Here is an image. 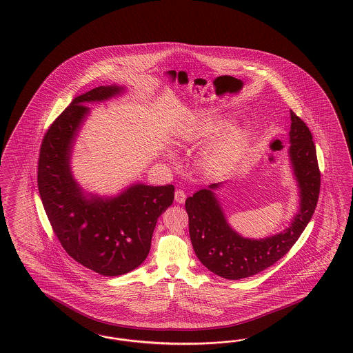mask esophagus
<instances>
[{
  "label": "esophagus",
  "mask_w": 353,
  "mask_h": 353,
  "mask_svg": "<svg viewBox=\"0 0 353 353\" xmlns=\"http://www.w3.org/2000/svg\"><path fill=\"white\" fill-rule=\"evenodd\" d=\"M185 199H186V194L183 192V191L180 190H176L174 191V201H177V203H180V204H182L183 201H185Z\"/></svg>",
  "instance_id": "1"
}]
</instances>
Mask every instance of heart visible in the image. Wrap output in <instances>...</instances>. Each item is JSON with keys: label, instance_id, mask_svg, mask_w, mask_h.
Wrapping results in <instances>:
<instances>
[{"label": "heart", "instance_id": "b5f03b06", "mask_svg": "<svg viewBox=\"0 0 353 353\" xmlns=\"http://www.w3.org/2000/svg\"><path fill=\"white\" fill-rule=\"evenodd\" d=\"M230 125L229 118L222 117L214 110H204L195 115L183 131L182 139L188 143H204L220 134L201 150L199 163L204 173L219 174L229 171L245 152L249 143L248 131L239 125L231 127L228 130Z\"/></svg>", "mask_w": 353, "mask_h": 353}]
</instances>
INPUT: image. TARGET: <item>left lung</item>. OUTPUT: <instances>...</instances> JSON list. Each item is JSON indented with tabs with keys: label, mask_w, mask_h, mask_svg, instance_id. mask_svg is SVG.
<instances>
[{
	"label": "left lung",
	"mask_w": 353,
	"mask_h": 353,
	"mask_svg": "<svg viewBox=\"0 0 353 353\" xmlns=\"http://www.w3.org/2000/svg\"><path fill=\"white\" fill-rule=\"evenodd\" d=\"M290 121L288 154L299 190V210L285 230L263 239L241 236L230 226L216 194L225 182L210 183L186 199L192 248L219 276L240 280L272 266L294 245L314 214L320 192L316 148L305 122L293 112Z\"/></svg>",
	"instance_id": "obj_1"
}]
</instances>
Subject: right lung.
Here are the masks:
<instances>
[{
	"mask_svg": "<svg viewBox=\"0 0 353 353\" xmlns=\"http://www.w3.org/2000/svg\"><path fill=\"white\" fill-rule=\"evenodd\" d=\"M100 86L77 96L48 128L41 145L39 191L60 244L78 263L103 276H119L148 257L157 221L174 199L173 185L132 183L115 196L86 192L76 181L70 157L85 123L87 103L123 94Z\"/></svg>",
	"mask_w": 353,
	"mask_h": 353,
	"instance_id": "right-lung-1",
	"label": "right lung"
}]
</instances>
